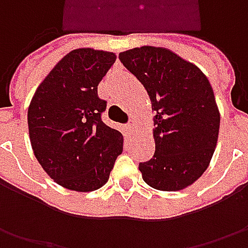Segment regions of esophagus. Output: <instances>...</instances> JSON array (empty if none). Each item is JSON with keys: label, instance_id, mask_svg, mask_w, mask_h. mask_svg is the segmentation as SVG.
Listing matches in <instances>:
<instances>
[{"label": "esophagus", "instance_id": "esophagus-1", "mask_svg": "<svg viewBox=\"0 0 248 248\" xmlns=\"http://www.w3.org/2000/svg\"><path fill=\"white\" fill-rule=\"evenodd\" d=\"M128 129L131 134H135V132H137V129H138V121L131 120V121L128 123Z\"/></svg>", "mask_w": 248, "mask_h": 248}]
</instances>
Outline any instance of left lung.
I'll return each instance as SVG.
<instances>
[{
	"label": "left lung",
	"mask_w": 248,
	"mask_h": 248,
	"mask_svg": "<svg viewBox=\"0 0 248 248\" xmlns=\"http://www.w3.org/2000/svg\"><path fill=\"white\" fill-rule=\"evenodd\" d=\"M121 63L148 92L155 111V156L139 163L153 189L176 192L193 185L214 155L221 114L207 76L195 63L163 46L120 52Z\"/></svg>",
	"instance_id": "1"
}]
</instances>
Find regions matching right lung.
<instances>
[{"label": "right lung", "instance_id": "right-lung-1", "mask_svg": "<svg viewBox=\"0 0 248 248\" xmlns=\"http://www.w3.org/2000/svg\"><path fill=\"white\" fill-rule=\"evenodd\" d=\"M116 53L78 48L64 55L34 92L27 110L34 156L58 185L92 192L109 181L123 152V134L100 114L98 85Z\"/></svg>", "mask_w": 248, "mask_h": 248}]
</instances>
